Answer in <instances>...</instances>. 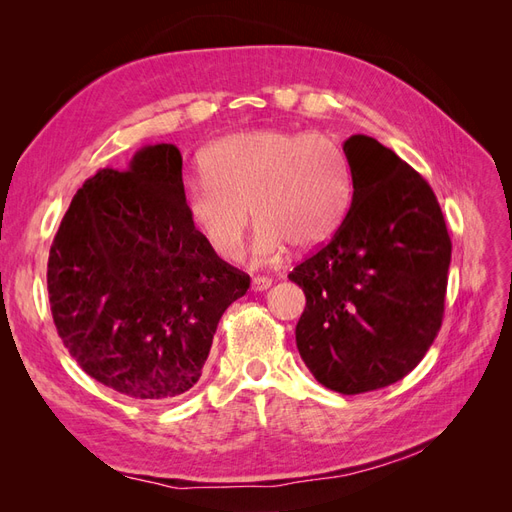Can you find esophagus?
<instances>
[{"instance_id":"34e87169","label":"esophagus","mask_w":512,"mask_h":512,"mask_svg":"<svg viewBox=\"0 0 512 512\" xmlns=\"http://www.w3.org/2000/svg\"><path fill=\"white\" fill-rule=\"evenodd\" d=\"M271 284H273V280H271V277H265V275H258V277H254V280H252V290H254V292H262V290H267V288H271Z\"/></svg>"}]
</instances>
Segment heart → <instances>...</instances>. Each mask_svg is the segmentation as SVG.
Instances as JSON below:
<instances>
[{"instance_id":"1","label":"heart","mask_w":512,"mask_h":512,"mask_svg":"<svg viewBox=\"0 0 512 512\" xmlns=\"http://www.w3.org/2000/svg\"><path fill=\"white\" fill-rule=\"evenodd\" d=\"M203 179L185 192V213L209 250L243 256L250 213L256 262L280 260L288 245L314 250L342 224L352 196L350 166L331 136L250 130L220 138L200 156Z\"/></svg>"}]
</instances>
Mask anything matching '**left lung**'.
<instances>
[{"label": "left lung", "mask_w": 512, "mask_h": 512, "mask_svg": "<svg viewBox=\"0 0 512 512\" xmlns=\"http://www.w3.org/2000/svg\"><path fill=\"white\" fill-rule=\"evenodd\" d=\"M344 153L350 211L288 277L307 299L294 331L307 369L359 395L408 376L436 339L451 237L429 183L393 149L354 134Z\"/></svg>", "instance_id": "1"}]
</instances>
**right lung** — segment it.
I'll use <instances>...</instances> for the list:
<instances>
[{"label":"right lung","instance_id":"obj_1","mask_svg":"<svg viewBox=\"0 0 512 512\" xmlns=\"http://www.w3.org/2000/svg\"><path fill=\"white\" fill-rule=\"evenodd\" d=\"M181 166L179 149L162 143L87 179L46 271L74 361L108 389L156 404L198 382L222 314L250 288V275L192 228Z\"/></svg>","mask_w":512,"mask_h":512}]
</instances>
